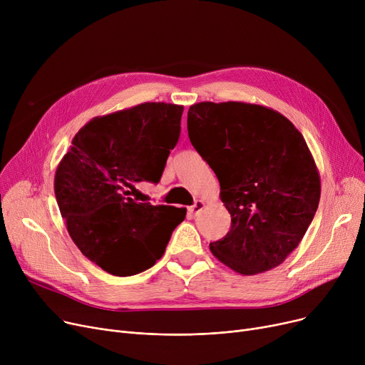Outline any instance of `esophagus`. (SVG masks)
<instances>
[{
  "mask_svg": "<svg viewBox=\"0 0 365 365\" xmlns=\"http://www.w3.org/2000/svg\"><path fill=\"white\" fill-rule=\"evenodd\" d=\"M204 207H205V202L202 200H197L192 207H189V213L192 216H198Z\"/></svg>",
  "mask_w": 365,
  "mask_h": 365,
  "instance_id": "esophagus-1",
  "label": "esophagus"
}]
</instances>
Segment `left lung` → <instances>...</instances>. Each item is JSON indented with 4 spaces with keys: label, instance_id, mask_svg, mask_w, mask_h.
Segmentation results:
<instances>
[{
    "label": "left lung",
    "instance_id": "left-lung-1",
    "mask_svg": "<svg viewBox=\"0 0 365 365\" xmlns=\"http://www.w3.org/2000/svg\"><path fill=\"white\" fill-rule=\"evenodd\" d=\"M192 146L213 168L231 231L210 242L241 275L279 266L315 216L321 179L302 133L282 113L245 102H200L187 110Z\"/></svg>",
    "mask_w": 365,
    "mask_h": 365
}]
</instances>
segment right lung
<instances>
[{
    "instance_id": "right-lung-1",
    "label": "right lung",
    "mask_w": 365,
    "mask_h": 365,
    "mask_svg": "<svg viewBox=\"0 0 365 365\" xmlns=\"http://www.w3.org/2000/svg\"><path fill=\"white\" fill-rule=\"evenodd\" d=\"M182 105L145 102L90 120L54 175V194L81 253L117 277L136 275L163 257L186 208L130 198L157 183L180 134Z\"/></svg>"
}]
</instances>
